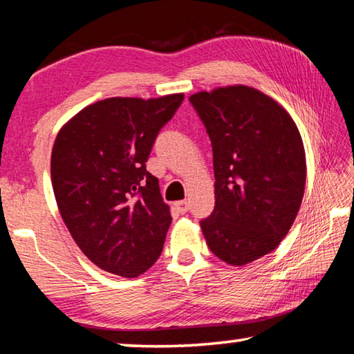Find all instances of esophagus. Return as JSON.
<instances>
[{
    "instance_id": "34e87169",
    "label": "esophagus",
    "mask_w": 354,
    "mask_h": 354,
    "mask_svg": "<svg viewBox=\"0 0 354 354\" xmlns=\"http://www.w3.org/2000/svg\"><path fill=\"white\" fill-rule=\"evenodd\" d=\"M175 207L178 209L179 214H185L189 211V201L187 200H181V201H175Z\"/></svg>"
}]
</instances>
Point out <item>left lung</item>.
Here are the masks:
<instances>
[{
    "mask_svg": "<svg viewBox=\"0 0 354 354\" xmlns=\"http://www.w3.org/2000/svg\"><path fill=\"white\" fill-rule=\"evenodd\" d=\"M190 103L212 142L215 207L200 221L207 247L242 267L287 236L306 185V153L283 106L254 87L196 92Z\"/></svg>",
    "mask_w": 354,
    "mask_h": 354,
    "instance_id": "obj_1",
    "label": "left lung"
}]
</instances>
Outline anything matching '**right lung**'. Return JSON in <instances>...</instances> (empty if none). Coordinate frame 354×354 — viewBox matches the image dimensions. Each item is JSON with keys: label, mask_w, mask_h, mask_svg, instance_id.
I'll list each match as a JSON object with an SVG mask.
<instances>
[{"label": "right lung", "mask_w": 354, "mask_h": 354, "mask_svg": "<svg viewBox=\"0 0 354 354\" xmlns=\"http://www.w3.org/2000/svg\"><path fill=\"white\" fill-rule=\"evenodd\" d=\"M184 93L113 97L88 104L59 129L51 183L65 226L101 270L136 278L158 261L170 206L145 162Z\"/></svg>", "instance_id": "right-lung-1"}]
</instances>
